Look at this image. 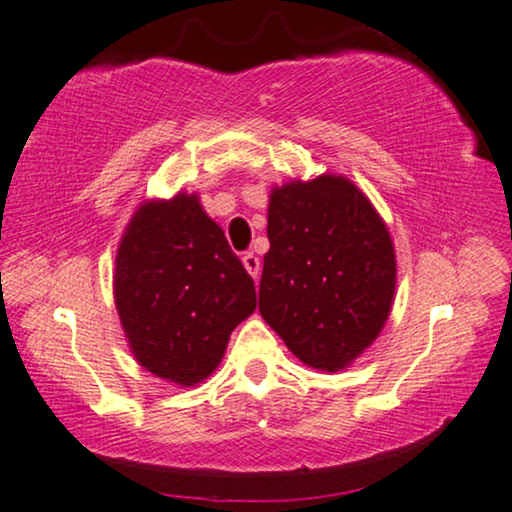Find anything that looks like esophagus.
I'll use <instances>...</instances> for the list:
<instances>
[{"label": "esophagus", "mask_w": 512, "mask_h": 512, "mask_svg": "<svg viewBox=\"0 0 512 512\" xmlns=\"http://www.w3.org/2000/svg\"><path fill=\"white\" fill-rule=\"evenodd\" d=\"M243 267L248 269V274L255 278V281H257V278H260L262 264H260V257H257L255 252H245V255H243Z\"/></svg>", "instance_id": "34e87169"}]
</instances>
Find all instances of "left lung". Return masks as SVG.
I'll use <instances>...</instances> for the list:
<instances>
[{"instance_id": "left-lung-1", "label": "left lung", "mask_w": 512, "mask_h": 512, "mask_svg": "<svg viewBox=\"0 0 512 512\" xmlns=\"http://www.w3.org/2000/svg\"><path fill=\"white\" fill-rule=\"evenodd\" d=\"M260 314L302 364L342 371L373 345L392 312L390 231L340 174L288 181L269 196Z\"/></svg>"}]
</instances>
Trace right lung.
Masks as SVG:
<instances>
[{"mask_svg":"<svg viewBox=\"0 0 512 512\" xmlns=\"http://www.w3.org/2000/svg\"><path fill=\"white\" fill-rule=\"evenodd\" d=\"M115 309L134 359L174 385L203 383L231 331L257 307L255 283L196 193L146 200L115 255Z\"/></svg>","mask_w":512,"mask_h":512,"instance_id":"right-lung-1","label":"right lung"}]
</instances>
